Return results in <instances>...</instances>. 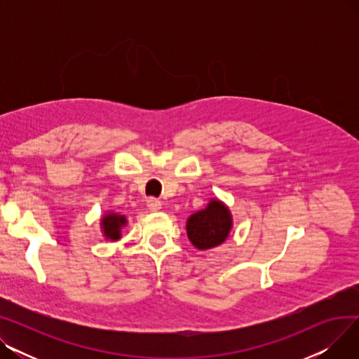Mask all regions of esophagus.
Segmentation results:
<instances>
[{"label":"esophagus","instance_id":"esophagus-1","mask_svg":"<svg viewBox=\"0 0 359 359\" xmlns=\"http://www.w3.org/2000/svg\"><path fill=\"white\" fill-rule=\"evenodd\" d=\"M147 206H148L149 212H158V211L161 210V202L157 201V199H154V198H151V199L147 202Z\"/></svg>","mask_w":359,"mask_h":359}]
</instances>
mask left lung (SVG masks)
<instances>
[{
  "label": "left lung",
  "mask_w": 359,
  "mask_h": 359,
  "mask_svg": "<svg viewBox=\"0 0 359 359\" xmlns=\"http://www.w3.org/2000/svg\"><path fill=\"white\" fill-rule=\"evenodd\" d=\"M233 224L229 206L218 198H211L203 210L187 218V238L198 250H211L229 238Z\"/></svg>",
  "instance_id": "8db88e82"
}]
</instances>
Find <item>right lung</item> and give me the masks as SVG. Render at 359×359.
Returning <instances> with one entry per match:
<instances>
[{
  "instance_id": "right-lung-1",
  "label": "right lung",
  "mask_w": 359,
  "mask_h": 359,
  "mask_svg": "<svg viewBox=\"0 0 359 359\" xmlns=\"http://www.w3.org/2000/svg\"><path fill=\"white\" fill-rule=\"evenodd\" d=\"M128 219L125 215L106 211L100 218V231L106 241H118L122 237V230L126 227Z\"/></svg>"
}]
</instances>
